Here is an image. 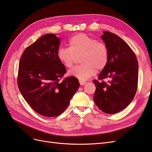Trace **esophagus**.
<instances>
[{
	"label": "esophagus",
	"mask_w": 152,
	"mask_h": 152,
	"mask_svg": "<svg viewBox=\"0 0 152 152\" xmlns=\"http://www.w3.org/2000/svg\"><path fill=\"white\" fill-rule=\"evenodd\" d=\"M79 83H80V84L81 86H83V85H84V84L86 83V82L84 81V80H79Z\"/></svg>",
	"instance_id": "esophagus-1"
}]
</instances>
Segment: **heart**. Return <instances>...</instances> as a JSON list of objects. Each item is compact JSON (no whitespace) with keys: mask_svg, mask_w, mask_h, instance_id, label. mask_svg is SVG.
<instances>
[{"mask_svg":"<svg viewBox=\"0 0 152 152\" xmlns=\"http://www.w3.org/2000/svg\"><path fill=\"white\" fill-rule=\"evenodd\" d=\"M69 48H59L57 56L66 68L73 66L76 58L82 55L80 61L82 64L69 71V75L82 80L93 76L97 69H104L109 59V50L107 44L96 40L85 34H78L69 40Z\"/></svg>","mask_w":152,"mask_h":152,"instance_id":"b5f03b06","label":"heart"}]
</instances>
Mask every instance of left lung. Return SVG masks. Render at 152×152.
I'll return each instance as SVG.
<instances>
[{"label":"left lung","instance_id":"obj_1","mask_svg":"<svg viewBox=\"0 0 152 152\" xmlns=\"http://www.w3.org/2000/svg\"><path fill=\"white\" fill-rule=\"evenodd\" d=\"M102 38L109 50L106 67L94 80V101L98 107L108 114L121 112L134 98L138 81V63L136 54L125 41L110 31ZM109 79L108 82L104 80Z\"/></svg>","mask_w":152,"mask_h":152}]
</instances>
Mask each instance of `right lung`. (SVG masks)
Wrapping results in <instances>:
<instances>
[{
	"label": "right lung",
	"mask_w": 152,
	"mask_h": 152,
	"mask_svg": "<svg viewBox=\"0 0 152 152\" xmlns=\"http://www.w3.org/2000/svg\"><path fill=\"white\" fill-rule=\"evenodd\" d=\"M60 39L54 34L44 35L21 55L18 86L24 99L34 111L45 117H56L67 108L79 87L77 78L60 80L66 73L57 52Z\"/></svg>",
	"instance_id": "obj_1"
}]
</instances>
